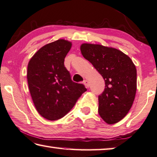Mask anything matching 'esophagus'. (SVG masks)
I'll return each instance as SVG.
<instances>
[{"label": "esophagus", "instance_id": "obj_1", "mask_svg": "<svg viewBox=\"0 0 157 157\" xmlns=\"http://www.w3.org/2000/svg\"><path fill=\"white\" fill-rule=\"evenodd\" d=\"M83 83L85 86H86V88H89L90 87V84H89V81L88 80H84L83 81Z\"/></svg>", "mask_w": 157, "mask_h": 157}]
</instances>
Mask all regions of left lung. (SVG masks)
Instances as JSON below:
<instances>
[{
	"label": "left lung",
	"mask_w": 157,
	"mask_h": 157,
	"mask_svg": "<svg viewBox=\"0 0 157 157\" xmlns=\"http://www.w3.org/2000/svg\"><path fill=\"white\" fill-rule=\"evenodd\" d=\"M83 57L94 66L105 81L99 95V114L109 124L124 118L132 106L137 87L136 66L129 56L116 48L83 44Z\"/></svg>",
	"instance_id": "obj_1"
}]
</instances>
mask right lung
<instances>
[{"label": "right lung", "instance_id": "obj_1", "mask_svg": "<svg viewBox=\"0 0 157 157\" xmlns=\"http://www.w3.org/2000/svg\"><path fill=\"white\" fill-rule=\"evenodd\" d=\"M71 47L70 42L58 40L42 47L28 63L30 95L37 112L48 120L65 116L87 90L84 85L72 81L64 65Z\"/></svg>", "mask_w": 157, "mask_h": 157}]
</instances>
